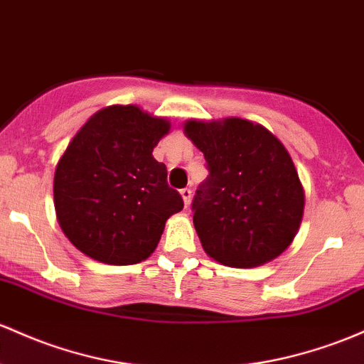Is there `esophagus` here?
Returning <instances> with one entry per match:
<instances>
[{"mask_svg": "<svg viewBox=\"0 0 364 364\" xmlns=\"http://www.w3.org/2000/svg\"><path fill=\"white\" fill-rule=\"evenodd\" d=\"M179 193H181L183 202H185V205L188 207V205H190V200H191V190H190V188H183L181 191H179Z\"/></svg>", "mask_w": 364, "mask_h": 364, "instance_id": "esophagus-1", "label": "esophagus"}]
</instances>
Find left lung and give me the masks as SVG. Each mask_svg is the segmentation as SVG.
I'll return each instance as SVG.
<instances>
[{
  "instance_id": "left-lung-1",
  "label": "left lung",
  "mask_w": 364,
  "mask_h": 364,
  "mask_svg": "<svg viewBox=\"0 0 364 364\" xmlns=\"http://www.w3.org/2000/svg\"><path fill=\"white\" fill-rule=\"evenodd\" d=\"M183 131L210 173L191 203L205 254L230 267H255L278 257L301 228L306 198L283 143L240 117L190 119Z\"/></svg>"
}]
</instances>
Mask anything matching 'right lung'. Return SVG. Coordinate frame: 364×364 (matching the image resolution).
<instances>
[{"label":"right lung","instance_id":"obj_1","mask_svg":"<svg viewBox=\"0 0 364 364\" xmlns=\"http://www.w3.org/2000/svg\"><path fill=\"white\" fill-rule=\"evenodd\" d=\"M169 129L167 119L136 105H110L75 133L53 179L58 225L75 249L114 266L154 254L166 221L183 209L151 155Z\"/></svg>","mask_w":364,"mask_h":364}]
</instances>
